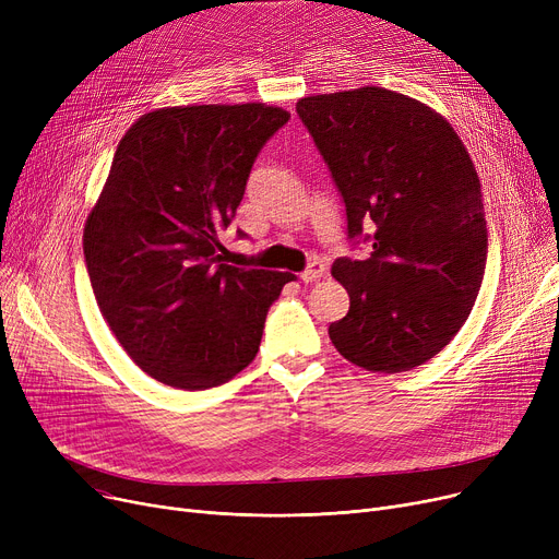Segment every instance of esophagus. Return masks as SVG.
<instances>
[{"label": "esophagus", "instance_id": "esophagus-1", "mask_svg": "<svg viewBox=\"0 0 559 559\" xmlns=\"http://www.w3.org/2000/svg\"><path fill=\"white\" fill-rule=\"evenodd\" d=\"M326 274V267H324V264H321V262H310V267L301 274V281L304 283H317L321 276H324Z\"/></svg>", "mask_w": 559, "mask_h": 559}]
</instances>
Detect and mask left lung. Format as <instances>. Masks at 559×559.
Here are the masks:
<instances>
[{
  "label": "left lung",
  "mask_w": 559,
  "mask_h": 559,
  "mask_svg": "<svg viewBox=\"0 0 559 559\" xmlns=\"http://www.w3.org/2000/svg\"><path fill=\"white\" fill-rule=\"evenodd\" d=\"M346 205L348 238L371 255L337 258L348 312L329 335L367 371H409L464 326L485 276L480 179L455 129L430 106L365 85L297 102Z\"/></svg>",
  "instance_id": "obj_1"
}]
</instances>
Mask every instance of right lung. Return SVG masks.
Listing matches in <instances>:
<instances>
[{
    "label": "right lung",
    "mask_w": 559,
    "mask_h": 559,
    "mask_svg": "<svg viewBox=\"0 0 559 559\" xmlns=\"http://www.w3.org/2000/svg\"><path fill=\"white\" fill-rule=\"evenodd\" d=\"M289 112L267 104L167 106L117 144L83 228L97 306L129 358L176 390H209L258 354L289 272L224 262L219 233L262 144Z\"/></svg>",
    "instance_id": "obj_1"
}]
</instances>
